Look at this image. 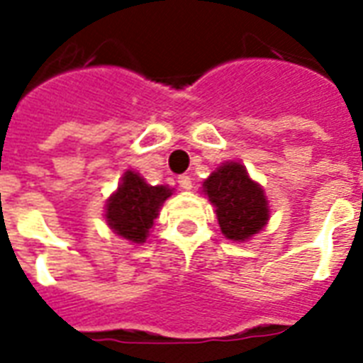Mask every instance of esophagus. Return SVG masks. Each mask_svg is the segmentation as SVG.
<instances>
[{
    "mask_svg": "<svg viewBox=\"0 0 363 363\" xmlns=\"http://www.w3.org/2000/svg\"><path fill=\"white\" fill-rule=\"evenodd\" d=\"M179 186H181L182 190H190L192 189V179L186 177V174H182V177H179Z\"/></svg>",
    "mask_w": 363,
    "mask_h": 363,
    "instance_id": "esophagus-1",
    "label": "esophagus"
}]
</instances>
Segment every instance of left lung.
<instances>
[{
	"label": "left lung",
	"mask_w": 363,
	"mask_h": 363,
	"mask_svg": "<svg viewBox=\"0 0 363 363\" xmlns=\"http://www.w3.org/2000/svg\"><path fill=\"white\" fill-rule=\"evenodd\" d=\"M202 192L216 208L221 233L229 241L245 243L267 228L270 220L268 198L243 163H221L202 182Z\"/></svg>",
	"instance_id": "1"
}]
</instances>
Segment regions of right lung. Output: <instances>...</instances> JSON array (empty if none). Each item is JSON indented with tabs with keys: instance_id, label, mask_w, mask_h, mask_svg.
<instances>
[{
	"instance_id": "add662e5",
	"label": "right lung",
	"mask_w": 363,
	"mask_h": 363,
	"mask_svg": "<svg viewBox=\"0 0 363 363\" xmlns=\"http://www.w3.org/2000/svg\"><path fill=\"white\" fill-rule=\"evenodd\" d=\"M171 196L173 189H169L167 184L151 186L142 174L128 169L120 179L118 189L106 200V225L132 245L145 243L161 206Z\"/></svg>"
}]
</instances>
